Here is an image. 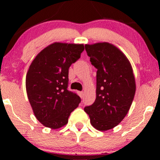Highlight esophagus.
<instances>
[{"mask_svg": "<svg viewBox=\"0 0 160 160\" xmlns=\"http://www.w3.org/2000/svg\"><path fill=\"white\" fill-rule=\"evenodd\" d=\"M78 95H80V98H82V97H83V92H78Z\"/></svg>", "mask_w": 160, "mask_h": 160, "instance_id": "34e87169", "label": "esophagus"}]
</instances>
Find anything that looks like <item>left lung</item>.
<instances>
[{
    "instance_id": "1",
    "label": "left lung",
    "mask_w": 160,
    "mask_h": 160,
    "mask_svg": "<svg viewBox=\"0 0 160 160\" xmlns=\"http://www.w3.org/2000/svg\"><path fill=\"white\" fill-rule=\"evenodd\" d=\"M85 49L96 73V98L84 111L99 131L117 126L127 114L135 93L132 68L126 56L109 43L86 44Z\"/></svg>"
}]
</instances>
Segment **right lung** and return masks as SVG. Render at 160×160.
<instances>
[{
	"label": "right lung",
	"mask_w": 160,
	"mask_h": 160,
	"mask_svg": "<svg viewBox=\"0 0 160 160\" xmlns=\"http://www.w3.org/2000/svg\"><path fill=\"white\" fill-rule=\"evenodd\" d=\"M82 44L54 43L38 53L29 67L25 86L34 116L46 127L61 128L81 102L69 91L68 69L80 58Z\"/></svg>",
	"instance_id": "1"
}]
</instances>
